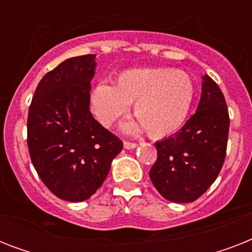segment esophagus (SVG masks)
<instances>
[{"label":"esophagus","mask_w":252,"mask_h":252,"mask_svg":"<svg viewBox=\"0 0 252 252\" xmlns=\"http://www.w3.org/2000/svg\"><path fill=\"white\" fill-rule=\"evenodd\" d=\"M137 146V144H134V142H129V141H124V148L128 150L130 149H134Z\"/></svg>","instance_id":"esophagus-1"}]
</instances>
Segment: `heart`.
<instances>
[{"mask_svg":"<svg viewBox=\"0 0 252 252\" xmlns=\"http://www.w3.org/2000/svg\"><path fill=\"white\" fill-rule=\"evenodd\" d=\"M195 87L186 72L172 68L129 69L120 73L116 86L100 82L91 93V108L103 126H111L134 103L138 122L124 126L129 133L146 129L163 138L183 126L191 110Z\"/></svg>","mask_w":252,"mask_h":252,"instance_id":"b5f03b06","label":"heart"}]
</instances>
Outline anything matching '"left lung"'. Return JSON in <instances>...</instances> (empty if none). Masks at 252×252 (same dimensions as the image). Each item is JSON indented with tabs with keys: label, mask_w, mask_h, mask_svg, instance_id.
Returning <instances> with one entry per match:
<instances>
[{
	"label": "left lung",
	"mask_w": 252,
	"mask_h": 252,
	"mask_svg": "<svg viewBox=\"0 0 252 252\" xmlns=\"http://www.w3.org/2000/svg\"><path fill=\"white\" fill-rule=\"evenodd\" d=\"M229 124L222 91L205 74L195 114L179 132L156 142L157 161L149 176L165 199L192 203L211 187L225 161Z\"/></svg>",
	"instance_id": "1"
}]
</instances>
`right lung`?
<instances>
[{
  "mask_svg": "<svg viewBox=\"0 0 252 252\" xmlns=\"http://www.w3.org/2000/svg\"><path fill=\"white\" fill-rule=\"evenodd\" d=\"M95 55L72 57L37 85L27 119V145L37 175L59 199L94 195L123 142L90 112Z\"/></svg>",
  "mask_w": 252,
  "mask_h": 252,
  "instance_id": "add662e5",
  "label": "right lung"
}]
</instances>
